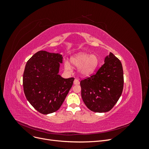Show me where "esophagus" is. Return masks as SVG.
<instances>
[{"label":"esophagus","mask_w":149,"mask_h":149,"mask_svg":"<svg viewBox=\"0 0 149 149\" xmlns=\"http://www.w3.org/2000/svg\"><path fill=\"white\" fill-rule=\"evenodd\" d=\"M74 84H75V85L79 84V81L78 79H75L74 81Z\"/></svg>","instance_id":"1"}]
</instances>
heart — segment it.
Listing matches in <instances>:
<instances>
[{
    "label": "heart",
    "mask_w": 149,
    "mask_h": 149,
    "mask_svg": "<svg viewBox=\"0 0 149 149\" xmlns=\"http://www.w3.org/2000/svg\"><path fill=\"white\" fill-rule=\"evenodd\" d=\"M72 65L78 68L79 74L86 77L93 74L99 65V58L95 55H91L84 52H79L70 58ZM65 68L67 71H71L72 67L68 61L65 62Z\"/></svg>",
    "instance_id": "obj_1"
}]
</instances>
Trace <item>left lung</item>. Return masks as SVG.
<instances>
[{"label":"left lung","mask_w":149,"mask_h":149,"mask_svg":"<svg viewBox=\"0 0 149 149\" xmlns=\"http://www.w3.org/2000/svg\"><path fill=\"white\" fill-rule=\"evenodd\" d=\"M81 97L89 109L96 112L109 111L123 90L124 74L121 62L109 53L96 74L81 81Z\"/></svg>","instance_id":"1"}]
</instances>
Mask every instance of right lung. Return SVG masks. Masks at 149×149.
I'll use <instances>...</instances> for the list:
<instances>
[{
  "label": "right lung",
  "instance_id": "1",
  "mask_svg": "<svg viewBox=\"0 0 149 149\" xmlns=\"http://www.w3.org/2000/svg\"><path fill=\"white\" fill-rule=\"evenodd\" d=\"M63 56L60 53L41 50L26 62L23 75L26 100L43 114L58 111L73 83L74 78L65 79L59 74Z\"/></svg>",
  "mask_w": 149,
  "mask_h": 149
}]
</instances>
